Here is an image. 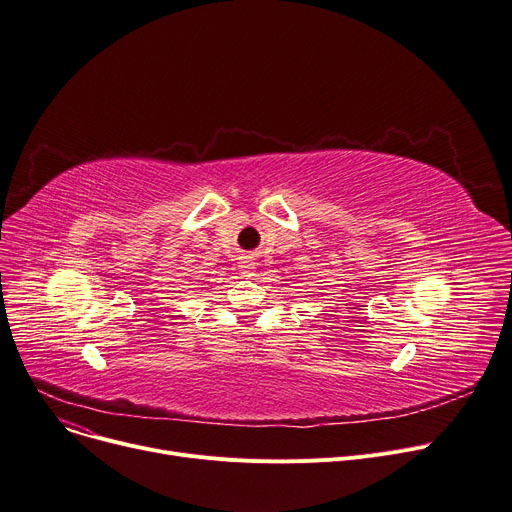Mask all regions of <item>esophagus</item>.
<instances>
[{
  "label": "esophagus",
  "instance_id": "34e87169",
  "mask_svg": "<svg viewBox=\"0 0 512 512\" xmlns=\"http://www.w3.org/2000/svg\"><path fill=\"white\" fill-rule=\"evenodd\" d=\"M238 263H241V265H238V269H241V274H243V276H247V278L255 276L257 263H255V259H253L251 255H245V257H241V261H238Z\"/></svg>",
  "mask_w": 512,
  "mask_h": 512
}]
</instances>
